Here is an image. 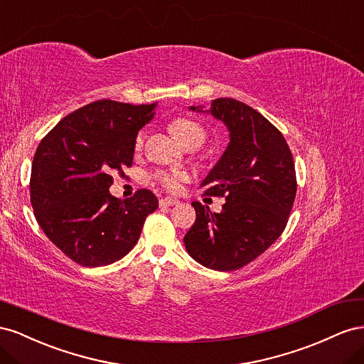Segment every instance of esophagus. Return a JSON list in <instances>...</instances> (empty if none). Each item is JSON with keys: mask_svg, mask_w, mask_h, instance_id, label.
<instances>
[{"mask_svg": "<svg viewBox=\"0 0 364 364\" xmlns=\"http://www.w3.org/2000/svg\"><path fill=\"white\" fill-rule=\"evenodd\" d=\"M175 204H178V200L173 198V196H164V198L160 200V205H161V207L175 205Z\"/></svg>", "mask_w": 364, "mask_h": 364, "instance_id": "obj_1", "label": "esophagus"}]
</instances>
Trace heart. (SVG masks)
I'll use <instances>...</instances> for the list:
<instances>
[{
  "label": "heart",
  "instance_id": "b5f03b06",
  "mask_svg": "<svg viewBox=\"0 0 364 364\" xmlns=\"http://www.w3.org/2000/svg\"><path fill=\"white\" fill-rule=\"evenodd\" d=\"M169 129L172 132V136L178 140L183 146H189V144L200 146L205 140L204 128L200 123H196L191 119H176L169 124ZM144 136H146V132L140 131L136 136V140H134V148L137 151L143 148ZM151 176L155 183H159L161 188L169 192H180L183 189V186L191 178L189 172H186L183 169H159Z\"/></svg>",
  "mask_w": 364,
  "mask_h": 364
}]
</instances>
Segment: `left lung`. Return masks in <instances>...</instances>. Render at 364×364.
Returning <instances> with one entry per match:
<instances>
[{
    "instance_id": "8db88e82",
    "label": "left lung",
    "mask_w": 364,
    "mask_h": 364,
    "mask_svg": "<svg viewBox=\"0 0 364 364\" xmlns=\"http://www.w3.org/2000/svg\"><path fill=\"white\" fill-rule=\"evenodd\" d=\"M210 114L225 123L230 143L201 188L225 203L221 213L192 203L196 220L184 245L201 265L232 272L255 261L285 230L297 191L296 169L282 132L261 112L221 97L212 102Z\"/></svg>"
}]
</instances>
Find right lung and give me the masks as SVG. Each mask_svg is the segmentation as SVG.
<instances>
[{
  "mask_svg": "<svg viewBox=\"0 0 364 364\" xmlns=\"http://www.w3.org/2000/svg\"><path fill=\"white\" fill-rule=\"evenodd\" d=\"M155 103L103 99L68 114L41 140L30 175V201L48 240L73 262L102 267L137 244L159 200L140 189L128 200L109 193L112 173L131 168L134 140Z\"/></svg>",
  "mask_w": 364,
  "mask_h": 364,
  "instance_id": "1",
  "label": "right lung"
}]
</instances>
